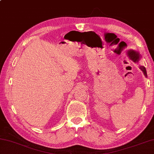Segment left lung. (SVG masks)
I'll use <instances>...</instances> for the list:
<instances>
[{
    "label": "left lung",
    "instance_id": "left-lung-1",
    "mask_svg": "<svg viewBox=\"0 0 154 154\" xmlns=\"http://www.w3.org/2000/svg\"><path fill=\"white\" fill-rule=\"evenodd\" d=\"M127 56H129V58L131 59L132 61H133L134 62L137 63L139 61H140L141 56L137 51H135L134 50H128V51H127ZM140 68L141 70L143 72L145 76L147 77V72H146V68H145L143 66H141Z\"/></svg>",
    "mask_w": 154,
    "mask_h": 154
}]
</instances>
